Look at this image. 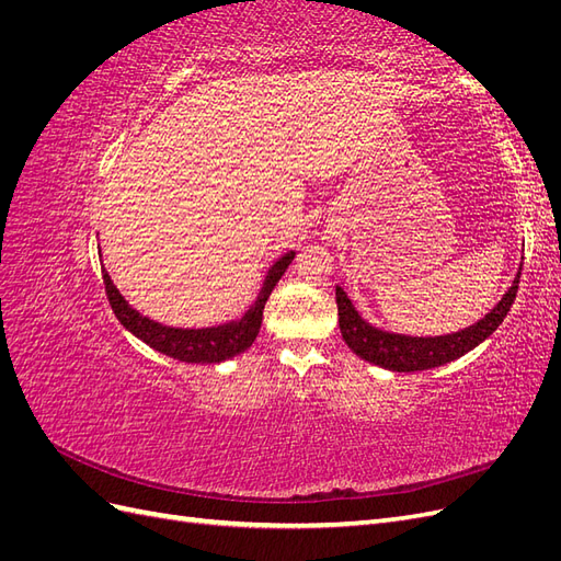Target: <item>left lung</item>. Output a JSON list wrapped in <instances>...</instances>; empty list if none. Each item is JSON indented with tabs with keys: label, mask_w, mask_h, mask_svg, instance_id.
<instances>
[{
	"label": "left lung",
	"mask_w": 561,
	"mask_h": 561,
	"mask_svg": "<svg viewBox=\"0 0 561 561\" xmlns=\"http://www.w3.org/2000/svg\"><path fill=\"white\" fill-rule=\"evenodd\" d=\"M519 276H522V266L517 271L513 285L507 287V293L503 295V299L482 320H478L474 325L466 330H458L445 336H407V334H393L379 328H371L369 322L363 320L360 313L355 311V307L342 287L336 285L339 330H342V336L348 344V348L371 365H379L390 371L433 369L461 358V355H466L474 346H480L489 334L496 332V328L501 325L507 311H511L513 301L517 297Z\"/></svg>",
	"instance_id": "8db88e82"
}]
</instances>
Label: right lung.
Here are the masks:
<instances>
[{
    "label": "right lung",
    "instance_id": "right-lung-1",
    "mask_svg": "<svg viewBox=\"0 0 561 561\" xmlns=\"http://www.w3.org/2000/svg\"><path fill=\"white\" fill-rule=\"evenodd\" d=\"M293 260H295V252L290 250L268 268L257 301L252 304L241 320H231V322H225V325L203 328V330L168 328V325H161V322H154V320L140 316L133 307H128V301L122 295H118V290L114 287L105 268H103V283H105L110 307H112L114 316L118 318V322H122L128 332L142 339L147 346H151L154 351L168 355V358H175L180 363H196V365L198 363H222V360L233 358V355L243 353L245 348H250L254 339H257L260 328H262L264 304Z\"/></svg>",
    "mask_w": 561,
    "mask_h": 561
}]
</instances>
